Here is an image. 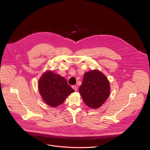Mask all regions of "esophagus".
Masks as SVG:
<instances>
[{
  "instance_id": "obj_1",
  "label": "esophagus",
  "mask_w": 150,
  "mask_h": 150,
  "mask_svg": "<svg viewBox=\"0 0 150 150\" xmlns=\"http://www.w3.org/2000/svg\"><path fill=\"white\" fill-rule=\"evenodd\" d=\"M72 88L74 89V91H77V86H72Z\"/></svg>"
}]
</instances>
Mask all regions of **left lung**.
<instances>
[{
    "mask_svg": "<svg viewBox=\"0 0 150 150\" xmlns=\"http://www.w3.org/2000/svg\"><path fill=\"white\" fill-rule=\"evenodd\" d=\"M79 91L85 104L96 109L104 103L110 93V85L106 77L98 70L86 72Z\"/></svg>",
    "mask_w": 150,
    "mask_h": 150,
    "instance_id": "obj_1",
    "label": "left lung"
}]
</instances>
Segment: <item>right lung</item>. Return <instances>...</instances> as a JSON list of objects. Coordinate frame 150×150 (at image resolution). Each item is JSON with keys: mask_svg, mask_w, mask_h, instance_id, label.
Wrapping results in <instances>:
<instances>
[{"mask_svg": "<svg viewBox=\"0 0 150 150\" xmlns=\"http://www.w3.org/2000/svg\"><path fill=\"white\" fill-rule=\"evenodd\" d=\"M39 91L45 103L57 107L75 91L67 84L66 80L51 71L44 73L39 80Z\"/></svg>", "mask_w": 150, "mask_h": 150, "instance_id": "right-lung-1", "label": "right lung"}]
</instances>
